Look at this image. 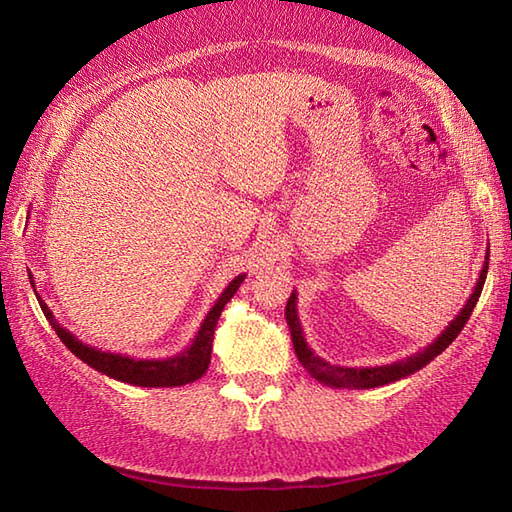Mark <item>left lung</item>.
Wrapping results in <instances>:
<instances>
[{
    "instance_id": "obj_1",
    "label": "left lung",
    "mask_w": 512,
    "mask_h": 512,
    "mask_svg": "<svg viewBox=\"0 0 512 512\" xmlns=\"http://www.w3.org/2000/svg\"><path fill=\"white\" fill-rule=\"evenodd\" d=\"M486 273H488V250H486V257H484V266H482V273L480 279H477V284L471 292L469 301L464 303V308L458 312V317H455L444 332L438 336L436 341L431 345L424 347L418 354H411L407 356L405 361H396V363H389V365H376V367H343V365H332L321 358L319 354L312 352V347L308 345L306 336H303L301 330V323H299V314H297V290H292V295L286 303V321H288V328H290V336H292V345H295V352L299 356V363L306 367V372L317 378L319 383L328 385V387H336V389H372V387H383L389 383H396V380L405 378L416 374L418 369H422L427 363H431L433 358L438 354H442L447 347L455 341V336L462 332V328L469 321L471 312L475 308L477 299L482 295V288H484V281H486Z\"/></svg>"
}]
</instances>
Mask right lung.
<instances>
[{
	"label": "right lung",
	"mask_w": 512,
	"mask_h": 512,
	"mask_svg": "<svg viewBox=\"0 0 512 512\" xmlns=\"http://www.w3.org/2000/svg\"><path fill=\"white\" fill-rule=\"evenodd\" d=\"M246 275H237L231 284L226 286V290L220 295V299L215 301V306L206 314L198 334L191 341L189 347L176 356L169 358H132V356H123V354H114V352H103L99 347L85 345L83 341L76 339V336L65 330L63 325L54 319L52 310L46 306V301H41V297L37 295L39 306L46 314V319L50 321V325L57 332L59 339L63 341V345L68 350L79 356L83 363H88L90 367H94L96 372H101L105 376H110L114 380H121V383H129L136 387H180L193 383L204 376L206 369H209L211 363V350H213V334H215V325L220 314L224 310V306L231 297L237 292V288L242 286ZM30 284H32V275H30ZM35 288V284H32Z\"/></svg>",
	"instance_id": "obj_1"
}]
</instances>
